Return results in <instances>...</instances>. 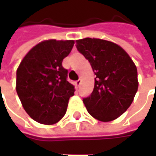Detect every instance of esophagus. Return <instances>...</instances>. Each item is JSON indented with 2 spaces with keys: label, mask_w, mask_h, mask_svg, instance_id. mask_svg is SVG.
Segmentation results:
<instances>
[{
  "label": "esophagus",
  "mask_w": 156,
  "mask_h": 156,
  "mask_svg": "<svg viewBox=\"0 0 156 156\" xmlns=\"http://www.w3.org/2000/svg\"><path fill=\"white\" fill-rule=\"evenodd\" d=\"M80 85H81V79H78V81L75 82V86L77 88H80Z\"/></svg>",
  "instance_id": "esophagus-1"
}]
</instances>
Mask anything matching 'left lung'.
I'll list each match as a JSON object with an SVG mask.
<instances>
[{"label":"left lung","mask_w":156,"mask_h":156,"mask_svg":"<svg viewBox=\"0 0 156 156\" xmlns=\"http://www.w3.org/2000/svg\"><path fill=\"white\" fill-rule=\"evenodd\" d=\"M78 51L94 73V88L83 98L88 112L103 122L123 115L138 90L137 68L124 49L111 41L97 38L77 40Z\"/></svg>","instance_id":"left-lung-1"}]
</instances>
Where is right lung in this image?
<instances>
[{"label": "right lung", "instance_id": "obj_1", "mask_svg": "<svg viewBox=\"0 0 156 156\" xmlns=\"http://www.w3.org/2000/svg\"><path fill=\"white\" fill-rule=\"evenodd\" d=\"M74 41L48 40L32 48L16 71V93L32 119L53 124L67 111L74 87L68 81L62 60L71 51Z\"/></svg>", "mask_w": 156, "mask_h": 156}]
</instances>
